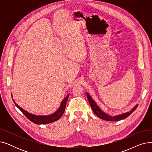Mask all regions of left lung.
I'll list each match as a JSON object with an SVG mask.
<instances>
[{
    "label": "left lung",
    "instance_id": "8db88e82",
    "mask_svg": "<svg viewBox=\"0 0 152 152\" xmlns=\"http://www.w3.org/2000/svg\"><path fill=\"white\" fill-rule=\"evenodd\" d=\"M87 94V99L89 100V102L90 103V105L92 108V110H93L94 113L99 118L103 119V120H106V121H120L121 119H124L126 118L127 117H128L133 111L137 108L138 105H135L133 108H132L129 111H127L126 113H122L121 115H118L115 116H110L108 115L107 113L103 112V111L99 108V107L97 105V103L94 102V100L92 99L91 95L88 94Z\"/></svg>",
    "mask_w": 152,
    "mask_h": 152
}]
</instances>
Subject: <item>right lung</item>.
Segmentation results:
<instances>
[{
	"mask_svg": "<svg viewBox=\"0 0 152 152\" xmlns=\"http://www.w3.org/2000/svg\"><path fill=\"white\" fill-rule=\"evenodd\" d=\"M69 95V94H68L67 96L62 100L59 108L57 111H56L55 113H53L50 115H45H45L44 116H39V115L31 114V113L28 112V111H26V110L23 109L18 104H17L16 102H15L14 99H13V101L15 104V105L21 110V112L24 115H25L27 117V118L29 119L31 121H32L36 124H49V123H51L54 121H57L61 118V116L63 115L64 112H65L66 105V102L68 99ZM12 97H13L12 95Z\"/></svg>",
	"mask_w": 152,
	"mask_h": 152,
	"instance_id": "1",
	"label": "right lung"
}]
</instances>
